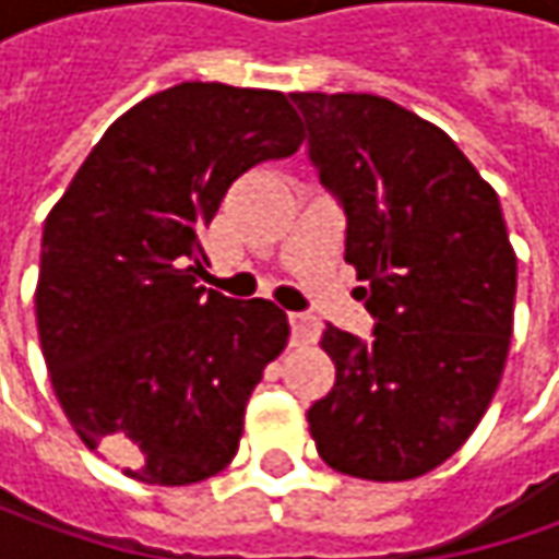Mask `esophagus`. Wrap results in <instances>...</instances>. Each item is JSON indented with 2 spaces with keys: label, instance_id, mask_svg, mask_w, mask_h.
<instances>
[{
  "label": "esophagus",
  "instance_id": "1",
  "mask_svg": "<svg viewBox=\"0 0 559 559\" xmlns=\"http://www.w3.org/2000/svg\"><path fill=\"white\" fill-rule=\"evenodd\" d=\"M289 326L292 345H311L313 338H317V317H311V313H289Z\"/></svg>",
  "mask_w": 559,
  "mask_h": 559
}]
</instances>
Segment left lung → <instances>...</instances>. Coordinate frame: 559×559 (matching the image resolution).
Instances as JSON below:
<instances>
[{"instance_id":"left-lung-1","label":"left lung","mask_w":559,"mask_h":559,"mask_svg":"<svg viewBox=\"0 0 559 559\" xmlns=\"http://www.w3.org/2000/svg\"><path fill=\"white\" fill-rule=\"evenodd\" d=\"M308 158L348 217L370 338L323 330L333 392L308 411L333 469L404 483L473 436L504 373L516 254L495 189L436 123L370 93H292Z\"/></svg>"}]
</instances>
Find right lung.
Here are the masks:
<instances>
[{
	"label": "right lung",
	"instance_id": "right-lung-1",
	"mask_svg": "<svg viewBox=\"0 0 559 559\" xmlns=\"http://www.w3.org/2000/svg\"><path fill=\"white\" fill-rule=\"evenodd\" d=\"M298 145L283 93L180 83L115 120L46 217L36 326L55 395L140 483H202L239 451L289 320L199 286L202 233L233 180Z\"/></svg>",
	"mask_w": 559,
	"mask_h": 559
}]
</instances>
